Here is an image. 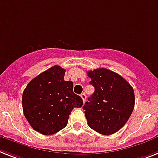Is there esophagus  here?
I'll return each instance as SVG.
<instances>
[{
    "label": "esophagus",
    "mask_w": 158,
    "mask_h": 158,
    "mask_svg": "<svg viewBox=\"0 0 158 158\" xmlns=\"http://www.w3.org/2000/svg\"><path fill=\"white\" fill-rule=\"evenodd\" d=\"M81 98H82V100H83V102H85V100H86V95H85V93H83V94H81Z\"/></svg>",
    "instance_id": "1"
}]
</instances>
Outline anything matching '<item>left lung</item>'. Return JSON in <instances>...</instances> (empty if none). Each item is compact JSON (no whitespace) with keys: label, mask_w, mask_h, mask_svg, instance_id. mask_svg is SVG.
Segmentation results:
<instances>
[{"label":"left lung","mask_w":158,"mask_h":158,"mask_svg":"<svg viewBox=\"0 0 158 158\" xmlns=\"http://www.w3.org/2000/svg\"><path fill=\"white\" fill-rule=\"evenodd\" d=\"M87 74L95 89L83 106L89 127L102 135L115 133L132 113L133 88L123 77L104 68Z\"/></svg>","instance_id":"left-lung-1"}]
</instances>
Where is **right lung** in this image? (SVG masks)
<instances>
[{
    "mask_svg": "<svg viewBox=\"0 0 158 158\" xmlns=\"http://www.w3.org/2000/svg\"><path fill=\"white\" fill-rule=\"evenodd\" d=\"M65 69L55 65L38 75L23 94V113L34 130L52 135L64 128L74 107L82 98L73 93V83L64 79Z\"/></svg>",
    "mask_w": 158,
    "mask_h": 158,
    "instance_id": "right-lung-1",
    "label": "right lung"
}]
</instances>
